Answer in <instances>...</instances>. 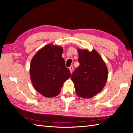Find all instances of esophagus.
Returning <instances> with one entry per match:
<instances>
[{
	"mask_svg": "<svg viewBox=\"0 0 133 133\" xmlns=\"http://www.w3.org/2000/svg\"><path fill=\"white\" fill-rule=\"evenodd\" d=\"M69 70H70V73H72V72H73V67L72 66H71L70 67H69Z\"/></svg>",
	"mask_w": 133,
	"mask_h": 133,
	"instance_id": "obj_1",
	"label": "esophagus"
}]
</instances>
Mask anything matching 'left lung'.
I'll return each mask as SVG.
<instances>
[{"label": "left lung", "mask_w": 133, "mask_h": 133, "mask_svg": "<svg viewBox=\"0 0 133 133\" xmlns=\"http://www.w3.org/2000/svg\"><path fill=\"white\" fill-rule=\"evenodd\" d=\"M79 66L73 73L71 79L79 97L90 98L104 88L108 72L106 64L95 50L78 49Z\"/></svg>", "instance_id": "1"}]
</instances>
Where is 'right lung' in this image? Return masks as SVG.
Returning a JSON list of instances; mask_svg holds the SVG:
<instances>
[{"instance_id":"add662e5","label":"right lung","mask_w":133,"mask_h":133,"mask_svg":"<svg viewBox=\"0 0 133 133\" xmlns=\"http://www.w3.org/2000/svg\"><path fill=\"white\" fill-rule=\"evenodd\" d=\"M63 52V47L50 43L39 50L31 61L32 84L37 91L47 98L59 95L64 82L70 77Z\"/></svg>"}]
</instances>
